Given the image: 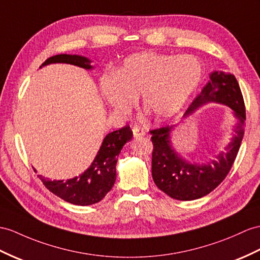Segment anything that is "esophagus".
I'll use <instances>...</instances> for the list:
<instances>
[{
  "instance_id": "obj_1",
  "label": "esophagus",
  "mask_w": 260,
  "mask_h": 260,
  "mask_svg": "<svg viewBox=\"0 0 260 260\" xmlns=\"http://www.w3.org/2000/svg\"><path fill=\"white\" fill-rule=\"evenodd\" d=\"M132 131H134V136L135 137H143L145 135V130L143 128H141V126L139 125H134L132 126Z\"/></svg>"
}]
</instances>
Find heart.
Segmentation results:
<instances>
[{
  "label": "heart",
  "mask_w": 260,
  "mask_h": 260,
  "mask_svg": "<svg viewBox=\"0 0 260 260\" xmlns=\"http://www.w3.org/2000/svg\"><path fill=\"white\" fill-rule=\"evenodd\" d=\"M203 68L191 55L171 56L154 52L134 54L115 74H106L100 90L118 112H128L141 94L144 112L156 120L174 116L198 88Z\"/></svg>",
  "instance_id": "obj_1"
}]
</instances>
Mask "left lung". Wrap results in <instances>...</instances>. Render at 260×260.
Instances as JSON below:
<instances>
[{
    "label": "left lung",
    "mask_w": 260,
    "mask_h": 260,
    "mask_svg": "<svg viewBox=\"0 0 260 260\" xmlns=\"http://www.w3.org/2000/svg\"><path fill=\"white\" fill-rule=\"evenodd\" d=\"M207 101L227 105L235 112L239 122L232 142L217 160L207 164L188 163L176 154L170 144L172 126L164 125L151 130L152 178L155 185L172 199L192 201L211 193L229 174L235 161L244 137L246 109L242 91L235 76L224 72H214L211 80L189 105L185 116L192 113Z\"/></svg>",
    "instance_id": "8db88e82"
}]
</instances>
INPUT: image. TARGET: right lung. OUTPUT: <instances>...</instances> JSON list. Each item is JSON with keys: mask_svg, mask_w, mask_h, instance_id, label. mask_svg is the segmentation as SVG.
<instances>
[{"mask_svg": "<svg viewBox=\"0 0 260 260\" xmlns=\"http://www.w3.org/2000/svg\"><path fill=\"white\" fill-rule=\"evenodd\" d=\"M52 62H66L86 69L91 68L90 60L78 55H55L44 61L42 66ZM132 136L134 134L129 125L107 135L90 168L78 178L67 181H52L41 175L39 178L47 189L68 203L81 206L98 203L115 184L117 156Z\"/></svg>", "mask_w": 260, "mask_h": 260, "instance_id": "right-lung-1", "label": "right lung"}]
</instances>
